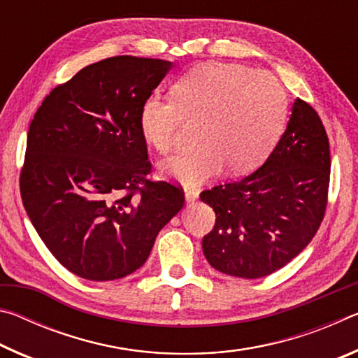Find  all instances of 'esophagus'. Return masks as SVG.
I'll use <instances>...</instances> for the list:
<instances>
[{
	"label": "esophagus",
	"instance_id": "1",
	"mask_svg": "<svg viewBox=\"0 0 358 358\" xmlns=\"http://www.w3.org/2000/svg\"><path fill=\"white\" fill-rule=\"evenodd\" d=\"M197 199H199V191L191 189V187H186V189H185V201H186V203L196 202Z\"/></svg>",
	"mask_w": 358,
	"mask_h": 358
}]
</instances>
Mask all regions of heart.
<instances>
[{"mask_svg": "<svg viewBox=\"0 0 358 358\" xmlns=\"http://www.w3.org/2000/svg\"><path fill=\"white\" fill-rule=\"evenodd\" d=\"M173 99L150 96L141 108V131L151 147L167 153L185 120L201 121L197 147L161 162V173L185 186L259 167L282 134L287 96L268 72L237 63L199 64L172 88Z\"/></svg>", "mask_w": 358, "mask_h": 358, "instance_id": "b5f03b06", "label": "heart"}]
</instances>
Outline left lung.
<instances>
[{
    "instance_id": "obj_1",
    "label": "left lung",
    "mask_w": 358,
    "mask_h": 358,
    "mask_svg": "<svg viewBox=\"0 0 358 358\" xmlns=\"http://www.w3.org/2000/svg\"><path fill=\"white\" fill-rule=\"evenodd\" d=\"M330 181L329 137L316 110L296 98L280 142L256 172L201 194L216 213L202 240L221 273L256 280L310 245L324 220Z\"/></svg>"
}]
</instances>
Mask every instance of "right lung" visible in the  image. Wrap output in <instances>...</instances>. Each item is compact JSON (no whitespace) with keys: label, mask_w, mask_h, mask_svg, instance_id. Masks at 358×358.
<instances>
[{"label":"right lung","mask_w":358,"mask_h":358,"mask_svg":"<svg viewBox=\"0 0 358 358\" xmlns=\"http://www.w3.org/2000/svg\"><path fill=\"white\" fill-rule=\"evenodd\" d=\"M172 68L128 55L90 64L53 88L29 124L23 205L48 251L85 280L134 273L183 208L180 187L147 178L138 120Z\"/></svg>","instance_id":"right-lung-1"}]
</instances>
